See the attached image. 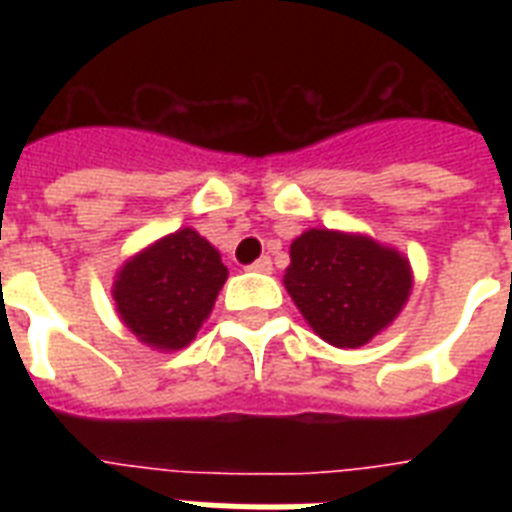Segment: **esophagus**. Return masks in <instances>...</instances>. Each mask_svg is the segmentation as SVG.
I'll list each match as a JSON object with an SVG mask.
<instances>
[{
  "instance_id": "obj_1",
  "label": "esophagus",
  "mask_w": 512,
  "mask_h": 512,
  "mask_svg": "<svg viewBox=\"0 0 512 512\" xmlns=\"http://www.w3.org/2000/svg\"><path fill=\"white\" fill-rule=\"evenodd\" d=\"M249 271H255V273H271V271H273L271 257H260V260H255V263L249 265Z\"/></svg>"
}]
</instances>
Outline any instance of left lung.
I'll use <instances>...</instances> for the list:
<instances>
[{
  "mask_svg": "<svg viewBox=\"0 0 512 512\" xmlns=\"http://www.w3.org/2000/svg\"><path fill=\"white\" fill-rule=\"evenodd\" d=\"M284 287L321 340L361 348L404 311L414 273L404 252L369 233L308 228L289 247Z\"/></svg>",
  "mask_w": 512,
  "mask_h": 512,
  "instance_id": "8db88e82",
  "label": "left lung"
}]
</instances>
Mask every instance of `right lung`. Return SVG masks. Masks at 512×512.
<instances>
[{"label": "right lung", "mask_w": 512, "mask_h": 512, "mask_svg": "<svg viewBox=\"0 0 512 512\" xmlns=\"http://www.w3.org/2000/svg\"><path fill=\"white\" fill-rule=\"evenodd\" d=\"M225 279L220 252L199 231L180 228L127 257L116 271L111 297L132 335L170 353L191 345Z\"/></svg>", "instance_id": "add662e5"}]
</instances>
